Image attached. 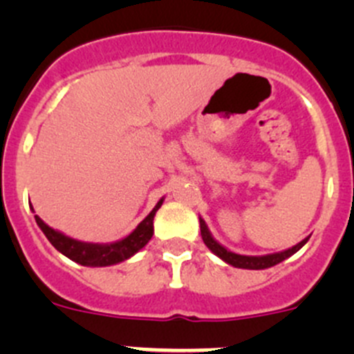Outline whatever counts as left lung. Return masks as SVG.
I'll use <instances>...</instances> for the list:
<instances>
[{"mask_svg": "<svg viewBox=\"0 0 354 354\" xmlns=\"http://www.w3.org/2000/svg\"><path fill=\"white\" fill-rule=\"evenodd\" d=\"M200 221V233H202V240L203 243L207 245V248L214 253V255L219 257L223 262L230 263V266L238 267V269H248V270H262V269H269V267L277 266L283 260L289 259L291 255H295L299 248L306 245V241L310 240V236H306L305 240H301L299 243H296L291 248L283 250V252H276V253H267V255H240V253H234L231 250H227L226 246H223L216 238L212 236L210 233L209 226L205 224V221L202 217H198Z\"/></svg>", "mask_w": 354, "mask_h": 354, "instance_id": "left-lung-1", "label": "left lung"}]
</instances>
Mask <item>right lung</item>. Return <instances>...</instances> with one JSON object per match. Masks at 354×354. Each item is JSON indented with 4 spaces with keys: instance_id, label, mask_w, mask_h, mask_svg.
<instances>
[{
    "instance_id": "1",
    "label": "right lung",
    "mask_w": 354,
    "mask_h": 354,
    "mask_svg": "<svg viewBox=\"0 0 354 354\" xmlns=\"http://www.w3.org/2000/svg\"><path fill=\"white\" fill-rule=\"evenodd\" d=\"M164 197L156 203L154 209L149 212V216L131 231L128 236L121 238V240L113 241V243H88V241L75 240V238L66 236L65 233L58 230H53L51 226L44 223L39 216L35 217V223L41 227L42 233L49 240V243L55 246L59 253L68 257L73 262L80 263L85 267H108L116 266V263L124 262L135 253L140 252L145 245L151 241L152 234H154V216L157 210L162 205ZM30 209L34 212V207L30 203Z\"/></svg>"
}]
</instances>
